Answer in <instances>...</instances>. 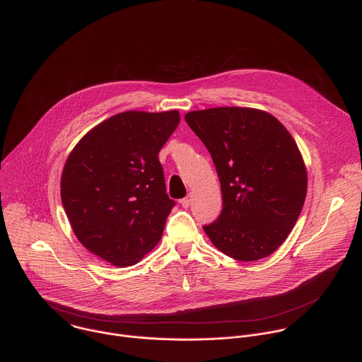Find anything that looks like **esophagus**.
<instances>
[{
    "label": "esophagus",
    "instance_id": "esophagus-1",
    "mask_svg": "<svg viewBox=\"0 0 362 362\" xmlns=\"http://www.w3.org/2000/svg\"><path fill=\"white\" fill-rule=\"evenodd\" d=\"M192 200H193V194H187L185 199L180 200V203H182L183 208H189V206L192 204Z\"/></svg>",
    "mask_w": 362,
    "mask_h": 362
}]
</instances>
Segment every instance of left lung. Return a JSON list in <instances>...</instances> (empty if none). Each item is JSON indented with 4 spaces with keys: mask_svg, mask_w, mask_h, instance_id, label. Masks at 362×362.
<instances>
[{
    "mask_svg": "<svg viewBox=\"0 0 362 362\" xmlns=\"http://www.w3.org/2000/svg\"><path fill=\"white\" fill-rule=\"evenodd\" d=\"M185 120L209 150L222 189V214L203 230L236 261L269 256L306 196V169L291 133L272 115L247 107L189 112Z\"/></svg>",
    "mask_w": 362,
    "mask_h": 362,
    "instance_id": "8db88e82",
    "label": "left lung"
}]
</instances>
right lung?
I'll list each match as a JSON object with an SVG mask.
<instances>
[{"label":"right lung","instance_id":"right-lung-1","mask_svg":"<svg viewBox=\"0 0 362 362\" xmlns=\"http://www.w3.org/2000/svg\"><path fill=\"white\" fill-rule=\"evenodd\" d=\"M180 122L177 110L119 113L91 129L62 175V202L81 245L126 268L156 246L175 206L158 154Z\"/></svg>","mask_w":362,"mask_h":362}]
</instances>
